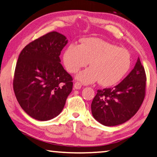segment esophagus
<instances>
[{
	"label": "esophagus",
	"instance_id": "34e87169",
	"mask_svg": "<svg viewBox=\"0 0 157 157\" xmlns=\"http://www.w3.org/2000/svg\"><path fill=\"white\" fill-rule=\"evenodd\" d=\"M82 87V84L79 82H75L74 84L75 89H80Z\"/></svg>",
	"mask_w": 157,
	"mask_h": 157
}]
</instances>
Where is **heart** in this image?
I'll return each instance as SVG.
<instances>
[{
  "label": "heart",
  "mask_w": 157,
  "mask_h": 157,
  "mask_svg": "<svg viewBox=\"0 0 157 157\" xmlns=\"http://www.w3.org/2000/svg\"><path fill=\"white\" fill-rule=\"evenodd\" d=\"M63 61L69 73H75L89 63L91 68L79 72L76 79L84 84L98 80L102 86L118 83L131 66V56L124 48L97 38H85L80 45L71 44L63 54Z\"/></svg>",
  "instance_id": "heart-1"
}]
</instances>
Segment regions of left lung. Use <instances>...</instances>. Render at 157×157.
<instances>
[{
  "mask_svg": "<svg viewBox=\"0 0 157 157\" xmlns=\"http://www.w3.org/2000/svg\"><path fill=\"white\" fill-rule=\"evenodd\" d=\"M146 75L140 59L127 76L113 88L98 90L92 101V115L106 126L121 124L135 115L145 94Z\"/></svg>",
  "mask_w": 157,
  "mask_h": 157,
  "instance_id": "1",
  "label": "left lung"
}]
</instances>
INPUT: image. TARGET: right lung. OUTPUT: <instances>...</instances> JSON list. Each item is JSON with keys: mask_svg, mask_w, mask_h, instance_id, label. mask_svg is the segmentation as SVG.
Here are the masks:
<instances>
[{"mask_svg": "<svg viewBox=\"0 0 157 157\" xmlns=\"http://www.w3.org/2000/svg\"><path fill=\"white\" fill-rule=\"evenodd\" d=\"M67 43L66 36L52 31L27 44L19 56L14 91L21 108L37 120L58 116L73 89V78L59 58Z\"/></svg>", "mask_w": 157, "mask_h": 157, "instance_id": "add662e5", "label": "right lung"}]
</instances>
